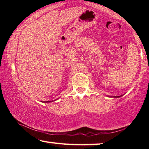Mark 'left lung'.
Returning a JSON list of instances; mask_svg holds the SVG:
<instances>
[{
	"label": "left lung",
	"instance_id": "8db88e82",
	"mask_svg": "<svg viewBox=\"0 0 149 149\" xmlns=\"http://www.w3.org/2000/svg\"><path fill=\"white\" fill-rule=\"evenodd\" d=\"M120 97V96H116V97Z\"/></svg>",
	"mask_w": 149,
	"mask_h": 149
}]
</instances>
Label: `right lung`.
<instances>
[{"instance_id": "obj_1", "label": "right lung", "mask_w": 149, "mask_h": 149, "mask_svg": "<svg viewBox=\"0 0 149 149\" xmlns=\"http://www.w3.org/2000/svg\"><path fill=\"white\" fill-rule=\"evenodd\" d=\"M44 102H46H46H51V101H44Z\"/></svg>"}]
</instances>
